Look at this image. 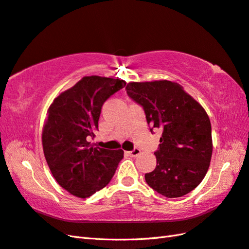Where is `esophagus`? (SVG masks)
<instances>
[{
    "label": "esophagus",
    "mask_w": 249,
    "mask_h": 249,
    "mask_svg": "<svg viewBox=\"0 0 249 249\" xmlns=\"http://www.w3.org/2000/svg\"><path fill=\"white\" fill-rule=\"evenodd\" d=\"M140 153H141L140 148H134V149H132V151L128 152L127 154H128L129 156H131V157H137L138 155H140Z\"/></svg>",
    "instance_id": "34e87169"
}]
</instances>
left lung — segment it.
<instances>
[{
    "instance_id": "left-lung-1",
    "label": "left lung",
    "mask_w": 249,
    "mask_h": 249,
    "mask_svg": "<svg viewBox=\"0 0 249 249\" xmlns=\"http://www.w3.org/2000/svg\"><path fill=\"white\" fill-rule=\"evenodd\" d=\"M126 92L145 112L147 124L161 129L157 165L147 184L169 198L181 197L203 180L212 156L211 123L203 106L170 80L129 83Z\"/></svg>"
}]
</instances>
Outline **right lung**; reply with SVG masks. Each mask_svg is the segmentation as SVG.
Returning a JSON list of instances; mask_svg holds the SVG:
<instances>
[{
	"label": "right lung",
	"instance_id": "add662e5",
	"mask_svg": "<svg viewBox=\"0 0 249 249\" xmlns=\"http://www.w3.org/2000/svg\"><path fill=\"white\" fill-rule=\"evenodd\" d=\"M122 79L85 76L52 103L42 130L46 162L56 181L79 198L106 187L124 157L122 149L93 147L103 104L124 88Z\"/></svg>",
	"mask_w": 249,
	"mask_h": 249
}]
</instances>
